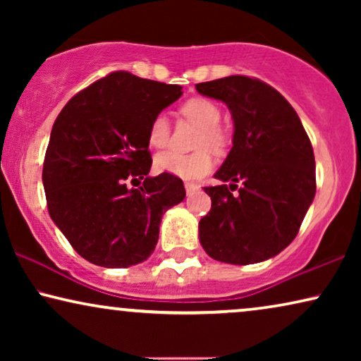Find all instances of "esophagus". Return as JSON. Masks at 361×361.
<instances>
[{
	"mask_svg": "<svg viewBox=\"0 0 361 361\" xmlns=\"http://www.w3.org/2000/svg\"><path fill=\"white\" fill-rule=\"evenodd\" d=\"M195 190H199V185L192 184V182H185V192H187V195L194 194Z\"/></svg>",
	"mask_w": 361,
	"mask_h": 361,
	"instance_id": "obj_1",
	"label": "esophagus"
}]
</instances>
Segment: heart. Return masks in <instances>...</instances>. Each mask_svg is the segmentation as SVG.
Wrapping results in <instances>:
<instances>
[{
	"mask_svg": "<svg viewBox=\"0 0 361 361\" xmlns=\"http://www.w3.org/2000/svg\"><path fill=\"white\" fill-rule=\"evenodd\" d=\"M180 113L187 120L200 126L199 137H197V149L210 147L212 151H224L228 135L221 128L220 106L209 98H190L180 106ZM171 128L169 121L164 115H157L152 118L149 130H147V141L152 147L162 149L169 145ZM215 161L209 151H199L194 154H180V152L166 151L154 157L156 171L172 174L182 179H200L214 169Z\"/></svg>",
	"mask_w": 361,
	"mask_h": 361,
	"instance_id": "1",
	"label": "heart"
}]
</instances>
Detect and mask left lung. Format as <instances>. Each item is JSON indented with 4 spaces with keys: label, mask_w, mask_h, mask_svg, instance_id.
<instances>
[{
    "label": "left lung",
    "mask_w": 361,
    "mask_h": 361,
    "mask_svg": "<svg viewBox=\"0 0 361 361\" xmlns=\"http://www.w3.org/2000/svg\"><path fill=\"white\" fill-rule=\"evenodd\" d=\"M233 118V146L204 187L212 209L199 224L205 253L230 264H255L295 238L315 195V159L298 113L268 83L245 75L197 83ZM236 188L239 192L233 194Z\"/></svg>",
    "instance_id": "8db88e82"
}]
</instances>
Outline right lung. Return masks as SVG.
Instances as JSON below:
<instances>
[{"label": "right lung", "instance_id": "right-lung-1", "mask_svg": "<svg viewBox=\"0 0 361 361\" xmlns=\"http://www.w3.org/2000/svg\"><path fill=\"white\" fill-rule=\"evenodd\" d=\"M182 87L113 72L59 113L42 167L47 210L82 258L128 268L149 258L164 212L185 199L172 174L149 177L147 130ZM143 180L137 190L126 182Z\"/></svg>", "mask_w": 361, "mask_h": 361}]
</instances>
